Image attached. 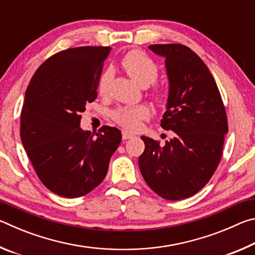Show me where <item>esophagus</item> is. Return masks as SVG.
Instances as JSON below:
<instances>
[{
    "mask_svg": "<svg viewBox=\"0 0 255 255\" xmlns=\"http://www.w3.org/2000/svg\"><path fill=\"white\" fill-rule=\"evenodd\" d=\"M133 135H131V133H129L127 131H123V139L126 140V139H130V138H132Z\"/></svg>",
    "mask_w": 255,
    "mask_h": 255,
    "instance_id": "obj_1",
    "label": "esophagus"
}]
</instances>
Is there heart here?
<instances>
[{"label": "heart", "mask_w": 255, "mask_h": 255, "mask_svg": "<svg viewBox=\"0 0 255 255\" xmlns=\"http://www.w3.org/2000/svg\"><path fill=\"white\" fill-rule=\"evenodd\" d=\"M122 66L137 84L144 86V88L153 84L157 80L158 68L156 64L141 51H129L123 58ZM112 79H114V72L111 68H108L107 71L103 72L100 81H99V93L105 96L109 92ZM153 98L158 103L165 101V94L158 90H155L153 92ZM149 109L144 105L130 108H119L112 112V119L127 130L133 131L140 127L144 119L149 117Z\"/></svg>", "instance_id": "obj_1"}]
</instances>
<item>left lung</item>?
Returning a JSON list of instances; mask_svg holds the SVG:
<instances>
[{
    "mask_svg": "<svg viewBox=\"0 0 255 255\" xmlns=\"http://www.w3.org/2000/svg\"><path fill=\"white\" fill-rule=\"evenodd\" d=\"M148 48L165 58L169 97L161 126L174 131V137L159 145L141 136L145 150L138 165L159 197L185 199L208 183L221 162L228 131L225 107L213 75L195 51L180 44Z\"/></svg>",
    "mask_w": 255,
    "mask_h": 255,
    "instance_id": "left-lung-1",
    "label": "left lung"
}]
</instances>
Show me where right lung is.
Here are the masks:
<instances>
[{
    "label": "right lung",
    "instance_id": "add662e5",
    "mask_svg": "<svg viewBox=\"0 0 255 255\" xmlns=\"http://www.w3.org/2000/svg\"><path fill=\"white\" fill-rule=\"evenodd\" d=\"M110 47H76L41 64L25 91L20 136L38 178L58 196L79 198L106 178L122 131L80 127L81 112L98 97Z\"/></svg>",
    "mask_w": 255,
    "mask_h": 255
}]
</instances>
